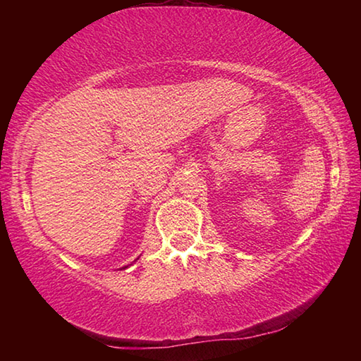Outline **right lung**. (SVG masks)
I'll return each instance as SVG.
<instances>
[{
  "label": "right lung",
  "instance_id": "obj_1",
  "mask_svg": "<svg viewBox=\"0 0 361 361\" xmlns=\"http://www.w3.org/2000/svg\"><path fill=\"white\" fill-rule=\"evenodd\" d=\"M137 259H138V258H137ZM137 259H135V261H137ZM127 267H129V266H124V267H122V269H127Z\"/></svg>",
  "mask_w": 361,
  "mask_h": 361
}]
</instances>
